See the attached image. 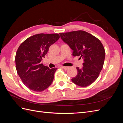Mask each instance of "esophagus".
<instances>
[{
    "label": "esophagus",
    "instance_id": "1",
    "mask_svg": "<svg viewBox=\"0 0 123 123\" xmlns=\"http://www.w3.org/2000/svg\"><path fill=\"white\" fill-rule=\"evenodd\" d=\"M62 68L63 69H64L65 70H67L69 68V67H66V66H62Z\"/></svg>",
    "mask_w": 123,
    "mask_h": 123
}]
</instances>
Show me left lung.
<instances>
[{
	"label": "left lung",
	"instance_id": "8db88e82",
	"mask_svg": "<svg viewBox=\"0 0 123 123\" xmlns=\"http://www.w3.org/2000/svg\"><path fill=\"white\" fill-rule=\"evenodd\" d=\"M59 35L73 51V56L84 59L83 67L76 68L77 74L72 81L83 87L90 85L98 79L103 67L105 51L103 44L98 38L84 31L60 33Z\"/></svg>",
	"mask_w": 123,
	"mask_h": 123
}]
</instances>
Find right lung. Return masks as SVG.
<instances>
[{"mask_svg": "<svg viewBox=\"0 0 123 123\" xmlns=\"http://www.w3.org/2000/svg\"><path fill=\"white\" fill-rule=\"evenodd\" d=\"M58 34H38L30 37L19 46L15 56L16 69L23 83L35 92L46 90L52 83L57 69L41 64L49 47L59 38Z\"/></svg>", "mask_w": 123, "mask_h": 123, "instance_id": "right-lung-1", "label": "right lung"}]
</instances>
